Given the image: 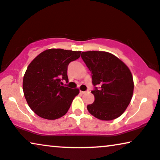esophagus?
<instances>
[{"mask_svg": "<svg viewBox=\"0 0 160 160\" xmlns=\"http://www.w3.org/2000/svg\"><path fill=\"white\" fill-rule=\"evenodd\" d=\"M87 92H88V91H80V93H87Z\"/></svg>", "mask_w": 160, "mask_h": 160, "instance_id": "34e87169", "label": "esophagus"}]
</instances>
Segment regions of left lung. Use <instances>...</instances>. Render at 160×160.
Masks as SVG:
<instances>
[{
  "label": "left lung",
  "mask_w": 160,
  "mask_h": 160,
  "mask_svg": "<svg viewBox=\"0 0 160 160\" xmlns=\"http://www.w3.org/2000/svg\"><path fill=\"white\" fill-rule=\"evenodd\" d=\"M81 58L92 74L94 96L87 106L90 113L102 121H110L123 113L130 103L134 91L132 74L116 55L105 51L82 52Z\"/></svg>",
  "instance_id": "8db88e82"
}]
</instances>
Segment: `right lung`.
I'll return each instance as SVG.
<instances>
[{"mask_svg":"<svg viewBox=\"0 0 160 160\" xmlns=\"http://www.w3.org/2000/svg\"><path fill=\"white\" fill-rule=\"evenodd\" d=\"M81 51L49 49L30 63L23 77L22 89L30 108L41 118L55 120L67 113L78 88L63 86L68 82L67 67Z\"/></svg>","mask_w":160,"mask_h":160,"instance_id":"add662e5","label":"right lung"}]
</instances>
